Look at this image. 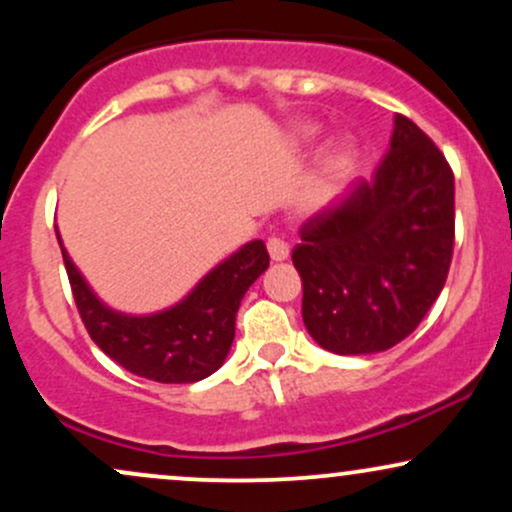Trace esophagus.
I'll return each instance as SVG.
<instances>
[{
  "label": "esophagus",
  "mask_w": 512,
  "mask_h": 512,
  "mask_svg": "<svg viewBox=\"0 0 512 512\" xmlns=\"http://www.w3.org/2000/svg\"><path fill=\"white\" fill-rule=\"evenodd\" d=\"M267 250H269V257H272L274 262H284L286 257H289V243L279 236H272L267 240Z\"/></svg>",
  "instance_id": "obj_1"
}]
</instances>
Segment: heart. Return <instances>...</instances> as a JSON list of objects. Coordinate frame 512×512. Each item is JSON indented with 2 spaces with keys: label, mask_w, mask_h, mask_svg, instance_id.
I'll return each instance as SVG.
<instances>
[{
  "label": "heart",
  "mask_w": 512,
  "mask_h": 512,
  "mask_svg": "<svg viewBox=\"0 0 512 512\" xmlns=\"http://www.w3.org/2000/svg\"><path fill=\"white\" fill-rule=\"evenodd\" d=\"M293 139H296L298 144L315 142L317 127L315 125H301L296 129V134H293ZM351 161H354V151H351L349 144H334L325 151V154H322L320 163H317L313 185H310V190H308V204H310V207L325 204L327 199H330L332 192L337 190L339 182H342L346 175H349Z\"/></svg>",
  "instance_id": "b5f03b06"
}]
</instances>
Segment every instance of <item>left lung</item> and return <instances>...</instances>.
<instances>
[{
    "mask_svg": "<svg viewBox=\"0 0 512 512\" xmlns=\"http://www.w3.org/2000/svg\"><path fill=\"white\" fill-rule=\"evenodd\" d=\"M452 243V170L438 146L397 115L373 180L303 223L291 257L303 281L305 330L332 354L392 349L443 291Z\"/></svg>",
    "mask_w": 512,
    "mask_h": 512,
    "instance_id": "obj_1",
    "label": "left lung"
}]
</instances>
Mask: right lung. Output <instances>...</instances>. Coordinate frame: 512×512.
Masks as SVG:
<instances>
[{
	"mask_svg": "<svg viewBox=\"0 0 512 512\" xmlns=\"http://www.w3.org/2000/svg\"><path fill=\"white\" fill-rule=\"evenodd\" d=\"M57 240L76 308L93 342L129 373L154 383H197L223 366L236 337L240 301L269 267L262 240H250L216 264L180 303L161 313L127 315L108 308L91 291L64 250L60 231Z\"/></svg>",
	"mask_w": 512,
	"mask_h": 512,
	"instance_id": "1",
	"label": "right lung"
}]
</instances>
